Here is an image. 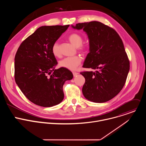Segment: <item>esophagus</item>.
Masks as SVG:
<instances>
[{
	"label": "esophagus",
	"mask_w": 146,
	"mask_h": 146,
	"mask_svg": "<svg viewBox=\"0 0 146 146\" xmlns=\"http://www.w3.org/2000/svg\"><path fill=\"white\" fill-rule=\"evenodd\" d=\"M78 74V73L77 72H73V76H74V77L76 76Z\"/></svg>",
	"instance_id": "34e87169"
}]
</instances>
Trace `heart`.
<instances>
[{
    "label": "heart",
    "instance_id": "1",
    "mask_svg": "<svg viewBox=\"0 0 146 146\" xmlns=\"http://www.w3.org/2000/svg\"><path fill=\"white\" fill-rule=\"evenodd\" d=\"M68 40L76 48H78V50L81 51H84L86 48L83 46V37L78 33H74L70 35L68 37ZM51 51L52 54L55 57H60L61 55L60 45L58 42H55L53 44ZM81 58L78 56H74L72 57H67L59 62L60 66L68 69L69 70H75L77 67L81 64Z\"/></svg>",
    "mask_w": 146,
    "mask_h": 146
}]
</instances>
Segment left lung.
<instances>
[{
    "label": "left lung",
    "instance_id": "obj_1",
    "mask_svg": "<svg viewBox=\"0 0 146 146\" xmlns=\"http://www.w3.org/2000/svg\"><path fill=\"white\" fill-rule=\"evenodd\" d=\"M71 27L83 29L89 39L90 52L82 67L96 69L80 73L86 79L83 95L95 103L111 100L122 89L129 71V61L121 37L113 28L98 21Z\"/></svg>",
    "mask_w": 146,
    "mask_h": 146
}]
</instances>
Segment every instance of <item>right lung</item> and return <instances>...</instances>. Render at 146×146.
<instances>
[{"instance_id":"right-lung-1","label":"right lung","mask_w":146,"mask_h":146,"mask_svg":"<svg viewBox=\"0 0 146 146\" xmlns=\"http://www.w3.org/2000/svg\"><path fill=\"white\" fill-rule=\"evenodd\" d=\"M69 25L43 26L27 38L18 48L14 59L15 80L24 95L32 103L48 108L64 98L63 86L72 80L68 69H55L58 63L51 48Z\"/></svg>"}]
</instances>
